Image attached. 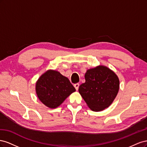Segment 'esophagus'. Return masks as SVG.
<instances>
[{
	"label": "esophagus",
	"mask_w": 147,
	"mask_h": 147,
	"mask_svg": "<svg viewBox=\"0 0 147 147\" xmlns=\"http://www.w3.org/2000/svg\"><path fill=\"white\" fill-rule=\"evenodd\" d=\"M79 84L78 83H76V84H74V87L75 88V89H76V90L77 91L78 90V88H79Z\"/></svg>",
	"instance_id": "obj_1"
}]
</instances>
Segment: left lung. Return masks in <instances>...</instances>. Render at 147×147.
Instances as JSON below:
<instances>
[{
    "label": "left lung",
    "mask_w": 147,
    "mask_h": 147,
    "mask_svg": "<svg viewBox=\"0 0 147 147\" xmlns=\"http://www.w3.org/2000/svg\"><path fill=\"white\" fill-rule=\"evenodd\" d=\"M85 83L78 91L91 110L99 112L107 108L116 97L119 81L112 70L103 65L89 69L84 75Z\"/></svg>",
    "instance_id": "obj_1"
}]
</instances>
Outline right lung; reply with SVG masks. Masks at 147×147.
<instances>
[{"label": "right lung", "instance_id": "right-lung-1", "mask_svg": "<svg viewBox=\"0 0 147 147\" xmlns=\"http://www.w3.org/2000/svg\"><path fill=\"white\" fill-rule=\"evenodd\" d=\"M35 90L40 100L51 109L57 107L75 91L69 80L56 70H48L43 74L36 83Z\"/></svg>", "mask_w": 147, "mask_h": 147}]
</instances>
